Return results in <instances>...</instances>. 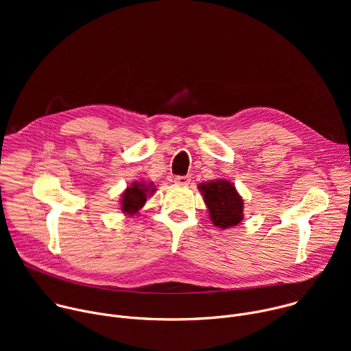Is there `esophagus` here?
<instances>
[{
    "instance_id": "1",
    "label": "esophagus",
    "mask_w": 351,
    "mask_h": 351,
    "mask_svg": "<svg viewBox=\"0 0 351 351\" xmlns=\"http://www.w3.org/2000/svg\"><path fill=\"white\" fill-rule=\"evenodd\" d=\"M175 183L179 186H187L190 183V176H176Z\"/></svg>"
}]
</instances>
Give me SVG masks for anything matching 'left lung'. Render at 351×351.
I'll return each mask as SVG.
<instances>
[{
    "label": "left lung",
    "instance_id": "8db88e82",
    "mask_svg": "<svg viewBox=\"0 0 351 351\" xmlns=\"http://www.w3.org/2000/svg\"><path fill=\"white\" fill-rule=\"evenodd\" d=\"M203 193L204 203L210 211L213 223L226 229L237 226L243 219V198L234 186L225 179L198 184Z\"/></svg>",
    "mask_w": 351,
    "mask_h": 351
}]
</instances>
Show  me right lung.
<instances>
[{
	"label": "right lung",
	"mask_w": 351,
	"mask_h": 351,
	"mask_svg": "<svg viewBox=\"0 0 351 351\" xmlns=\"http://www.w3.org/2000/svg\"><path fill=\"white\" fill-rule=\"evenodd\" d=\"M156 191L153 187V183L145 184L143 182L137 183L134 182L130 187H128L121 198V210L126 215H133L137 214V211L145 204L148 194H152Z\"/></svg>",
	"instance_id": "add662e5"
}]
</instances>
